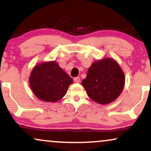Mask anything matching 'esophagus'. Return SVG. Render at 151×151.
<instances>
[{
  "label": "esophagus",
  "instance_id": "1",
  "mask_svg": "<svg viewBox=\"0 0 151 151\" xmlns=\"http://www.w3.org/2000/svg\"><path fill=\"white\" fill-rule=\"evenodd\" d=\"M73 81L76 82V83H79L80 82V78L79 77H76V78H74L73 79Z\"/></svg>",
  "mask_w": 151,
  "mask_h": 151
}]
</instances>
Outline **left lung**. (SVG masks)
<instances>
[{
    "mask_svg": "<svg viewBox=\"0 0 151 151\" xmlns=\"http://www.w3.org/2000/svg\"><path fill=\"white\" fill-rule=\"evenodd\" d=\"M124 84V73L120 66L115 60L107 57L93 62L82 82L88 96L102 105L116 100Z\"/></svg>",
    "mask_w": 151,
    "mask_h": 151,
    "instance_id": "obj_1",
    "label": "left lung"
}]
</instances>
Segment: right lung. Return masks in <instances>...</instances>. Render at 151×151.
Segmentation results:
<instances>
[{
    "mask_svg": "<svg viewBox=\"0 0 151 151\" xmlns=\"http://www.w3.org/2000/svg\"><path fill=\"white\" fill-rule=\"evenodd\" d=\"M29 82L39 100L55 102L65 96L73 80L56 61H47L37 64L33 68Z\"/></svg>",
    "mask_w": 151,
    "mask_h": 151,
    "instance_id": "1",
    "label": "right lung"
}]
</instances>
